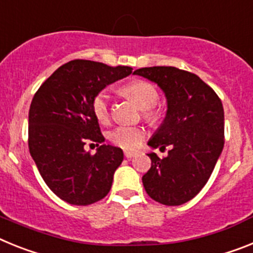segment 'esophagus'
<instances>
[{"instance_id": "obj_1", "label": "esophagus", "mask_w": 253, "mask_h": 253, "mask_svg": "<svg viewBox=\"0 0 253 253\" xmlns=\"http://www.w3.org/2000/svg\"><path fill=\"white\" fill-rule=\"evenodd\" d=\"M135 151H129V150H126L125 151V157L127 158V159H131V158L135 157Z\"/></svg>"}]
</instances>
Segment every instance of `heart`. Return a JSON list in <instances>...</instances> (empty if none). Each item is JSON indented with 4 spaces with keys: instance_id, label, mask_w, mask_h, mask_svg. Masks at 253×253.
<instances>
[{
    "instance_id": "heart-1",
    "label": "heart",
    "mask_w": 253,
    "mask_h": 253,
    "mask_svg": "<svg viewBox=\"0 0 253 253\" xmlns=\"http://www.w3.org/2000/svg\"><path fill=\"white\" fill-rule=\"evenodd\" d=\"M122 93L132 99L144 111L145 120L155 122L159 118V113L155 105L159 102V93L151 83L144 80H136L128 83L122 87ZM93 113L100 124H107L111 117L109 109V95L107 91H100L93 99ZM146 132L142 127L118 126L108 133V139L120 148L133 150L139 148L144 141Z\"/></svg>"
}]
</instances>
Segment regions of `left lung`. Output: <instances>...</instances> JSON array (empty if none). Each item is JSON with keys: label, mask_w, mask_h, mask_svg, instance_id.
I'll use <instances>...</instances> for the list:
<instances>
[{"label": "left lung", "mask_w": 253, "mask_h": 253, "mask_svg": "<svg viewBox=\"0 0 253 253\" xmlns=\"http://www.w3.org/2000/svg\"><path fill=\"white\" fill-rule=\"evenodd\" d=\"M153 81L167 98L166 118L149 140L153 149L170 146L166 158L148 154L151 168L142 175L146 193L177 206L196 196L209 181L224 146V109L214 90L197 75L172 66L133 72Z\"/></svg>", "instance_id": "8db88e82"}]
</instances>
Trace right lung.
<instances>
[{"instance_id":"1","label":"right lung","mask_w":253,"mask_h":253,"mask_svg":"<svg viewBox=\"0 0 253 253\" xmlns=\"http://www.w3.org/2000/svg\"><path fill=\"white\" fill-rule=\"evenodd\" d=\"M131 72L127 66L74 60L35 93L29 109L30 155L48 187L66 203L85 206L108 195L124 151L103 144L91 105L107 85ZM90 142L101 144L95 154L84 150Z\"/></svg>"}]
</instances>
